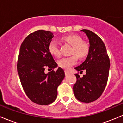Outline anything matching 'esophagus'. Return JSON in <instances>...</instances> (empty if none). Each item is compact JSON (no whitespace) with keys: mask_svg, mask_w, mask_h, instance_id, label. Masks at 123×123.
I'll use <instances>...</instances> for the list:
<instances>
[{"mask_svg":"<svg viewBox=\"0 0 123 123\" xmlns=\"http://www.w3.org/2000/svg\"><path fill=\"white\" fill-rule=\"evenodd\" d=\"M65 75H68V74H69V72L67 70H65Z\"/></svg>","mask_w":123,"mask_h":123,"instance_id":"obj_1","label":"esophagus"}]
</instances>
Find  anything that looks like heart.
Here are the masks:
<instances>
[{
    "label": "heart",
    "mask_w": 123,
    "mask_h": 123,
    "mask_svg": "<svg viewBox=\"0 0 123 123\" xmlns=\"http://www.w3.org/2000/svg\"><path fill=\"white\" fill-rule=\"evenodd\" d=\"M63 40L73 46L71 54L73 55L64 57L58 61V65L62 68L68 69L77 63L78 57L80 59L85 58L90 51V45L85 41H83L82 38L76 34H70L63 37ZM49 51L52 55L56 57L61 56V51L58 43L53 40L49 44Z\"/></svg>",
    "instance_id": "heart-1"
}]
</instances>
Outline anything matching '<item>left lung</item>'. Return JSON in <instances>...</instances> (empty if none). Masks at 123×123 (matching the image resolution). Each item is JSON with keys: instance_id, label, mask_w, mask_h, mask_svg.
Segmentation results:
<instances>
[{"instance_id": "left-lung-1", "label": "left lung", "mask_w": 123, "mask_h": 123, "mask_svg": "<svg viewBox=\"0 0 123 123\" xmlns=\"http://www.w3.org/2000/svg\"><path fill=\"white\" fill-rule=\"evenodd\" d=\"M85 32L90 43V51L86 60L75 68L78 71L86 74L80 77L75 74L77 81L73 86V92L77 100L89 103L97 100L101 96L107 84L110 61L106 47L102 39L89 30Z\"/></svg>"}]
</instances>
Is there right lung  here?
I'll return each mask as SVG.
<instances>
[{
  "label": "right lung",
  "mask_w": 123,
  "mask_h": 123,
  "mask_svg": "<svg viewBox=\"0 0 123 123\" xmlns=\"http://www.w3.org/2000/svg\"><path fill=\"white\" fill-rule=\"evenodd\" d=\"M54 36L52 32L40 30L30 34L20 47L17 70L25 93L32 102L49 105L57 97V88L65 77L49 51V44ZM46 67L53 70L48 74Z\"/></svg>",
  "instance_id": "obj_1"
}]
</instances>
